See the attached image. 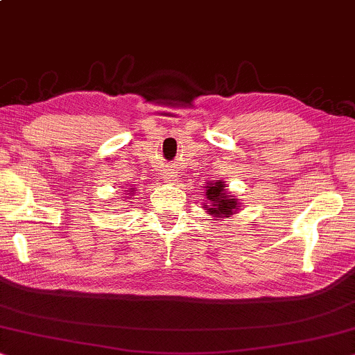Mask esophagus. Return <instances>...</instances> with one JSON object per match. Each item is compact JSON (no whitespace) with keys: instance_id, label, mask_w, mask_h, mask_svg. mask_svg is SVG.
Listing matches in <instances>:
<instances>
[{"instance_id":"esophagus-1","label":"esophagus","mask_w":355,"mask_h":355,"mask_svg":"<svg viewBox=\"0 0 355 355\" xmlns=\"http://www.w3.org/2000/svg\"><path fill=\"white\" fill-rule=\"evenodd\" d=\"M165 178H167V180L170 182V183H173L175 180H177V175H175V172H165Z\"/></svg>"}]
</instances>
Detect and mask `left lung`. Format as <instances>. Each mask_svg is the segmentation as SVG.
<instances>
[{"instance_id":"1","label":"left lung","mask_w":355,"mask_h":355,"mask_svg":"<svg viewBox=\"0 0 355 355\" xmlns=\"http://www.w3.org/2000/svg\"><path fill=\"white\" fill-rule=\"evenodd\" d=\"M205 196L206 202L202 205L207 214L216 217L217 220L220 219H229L237 214L240 209V202L235 196L230 195L225 188V182L214 180L207 183L205 187Z\"/></svg>"}]
</instances>
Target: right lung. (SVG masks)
Listing matches in <instances>:
<instances>
[{"instance_id": "add662e5", "label": "right lung", "mask_w": 355, "mask_h": 355, "mask_svg": "<svg viewBox=\"0 0 355 355\" xmlns=\"http://www.w3.org/2000/svg\"><path fill=\"white\" fill-rule=\"evenodd\" d=\"M125 191H128V193H123V198H125V200H131V196H135V193H136V188H130V190H125ZM123 200V201H125Z\"/></svg>"}]
</instances>
